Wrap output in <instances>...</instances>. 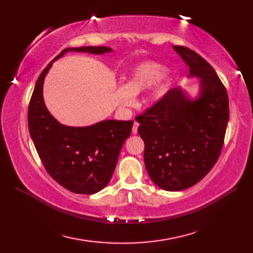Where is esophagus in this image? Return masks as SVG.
I'll use <instances>...</instances> for the list:
<instances>
[{"label":"esophagus","instance_id":"esophagus-1","mask_svg":"<svg viewBox=\"0 0 253 253\" xmlns=\"http://www.w3.org/2000/svg\"><path fill=\"white\" fill-rule=\"evenodd\" d=\"M138 126H139V124L137 121H135L134 125H133V128H132L133 134H137V131H138Z\"/></svg>","mask_w":253,"mask_h":253}]
</instances>
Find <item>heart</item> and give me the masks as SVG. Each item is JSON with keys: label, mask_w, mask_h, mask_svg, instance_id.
<instances>
[{"label": "heart", "mask_w": 253, "mask_h": 253, "mask_svg": "<svg viewBox=\"0 0 253 253\" xmlns=\"http://www.w3.org/2000/svg\"><path fill=\"white\" fill-rule=\"evenodd\" d=\"M168 73V70L158 63H144L134 68L128 76L125 86H120L116 96L118 102L122 106H128L133 103V96L152 87L162 81ZM165 87H158L153 93V98H159L164 94Z\"/></svg>", "instance_id": "b5f03b06"}]
</instances>
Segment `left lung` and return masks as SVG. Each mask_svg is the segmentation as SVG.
<instances>
[{"instance_id": "1", "label": "left lung", "mask_w": 253, "mask_h": 253, "mask_svg": "<svg viewBox=\"0 0 253 253\" xmlns=\"http://www.w3.org/2000/svg\"><path fill=\"white\" fill-rule=\"evenodd\" d=\"M201 79V93L191 100L179 87L136 116L144 142V164L156 186L181 191L194 186L217 162L229 120L228 94L214 68L198 53L173 46Z\"/></svg>"}]
</instances>
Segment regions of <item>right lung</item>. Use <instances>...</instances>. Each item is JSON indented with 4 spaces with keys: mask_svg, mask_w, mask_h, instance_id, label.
I'll use <instances>...</instances> for the list:
<instances>
[{
    "mask_svg": "<svg viewBox=\"0 0 253 253\" xmlns=\"http://www.w3.org/2000/svg\"><path fill=\"white\" fill-rule=\"evenodd\" d=\"M67 51L101 55L105 46L70 47L61 51L37 80L28 106V129L45 170L59 185L78 194H94L112 178L133 121L105 120L84 127L61 125L43 100V82L51 64Z\"/></svg>",
    "mask_w": 253,
    "mask_h": 253,
    "instance_id": "obj_1",
    "label": "right lung"
}]
</instances>
